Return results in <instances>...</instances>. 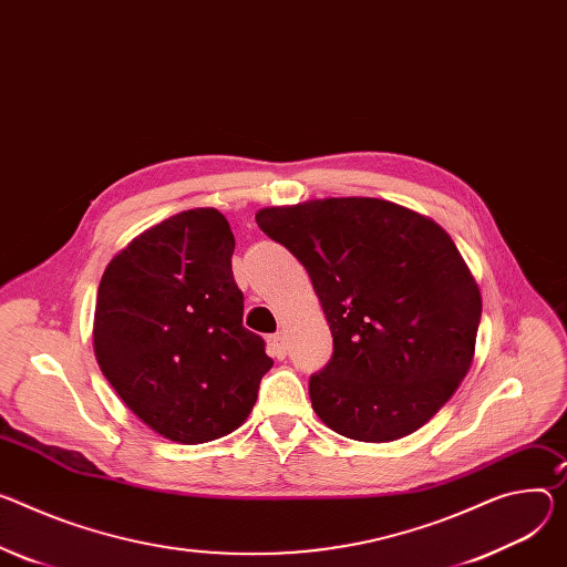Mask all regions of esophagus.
<instances>
[{"mask_svg":"<svg viewBox=\"0 0 567 567\" xmlns=\"http://www.w3.org/2000/svg\"><path fill=\"white\" fill-rule=\"evenodd\" d=\"M267 341H269V350H271V354H274V357L282 359V357L287 354V341H285V334H282V332L271 334Z\"/></svg>","mask_w":567,"mask_h":567,"instance_id":"34e87169","label":"esophagus"}]
</instances>
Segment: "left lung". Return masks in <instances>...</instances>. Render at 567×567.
Masks as SVG:
<instances>
[{
	"label": "left lung",
	"instance_id": "8db88e82",
	"mask_svg": "<svg viewBox=\"0 0 567 567\" xmlns=\"http://www.w3.org/2000/svg\"><path fill=\"white\" fill-rule=\"evenodd\" d=\"M255 221L310 274L332 332L330 364L310 380L317 416L364 443L421 430L475 359L482 293L452 237L369 196L271 205Z\"/></svg>",
	"mask_w": 567,
	"mask_h": 567
}]
</instances>
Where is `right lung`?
Wrapping results in <instances>:
<instances>
[{"label":"right lung","mask_w":567,"mask_h":567,"mask_svg":"<svg viewBox=\"0 0 567 567\" xmlns=\"http://www.w3.org/2000/svg\"><path fill=\"white\" fill-rule=\"evenodd\" d=\"M233 250L219 210H183L131 239L99 282L96 364L144 425L176 443L241 427L274 367L241 326Z\"/></svg>","instance_id":"1"}]
</instances>
